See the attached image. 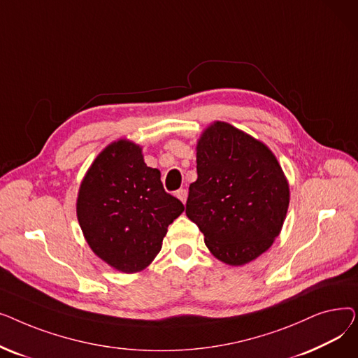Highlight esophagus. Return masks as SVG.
I'll return each mask as SVG.
<instances>
[{"mask_svg": "<svg viewBox=\"0 0 358 358\" xmlns=\"http://www.w3.org/2000/svg\"><path fill=\"white\" fill-rule=\"evenodd\" d=\"M177 197L185 204V201H187V197H189V193H187V190L185 189H181V190H178L177 192Z\"/></svg>", "mask_w": 358, "mask_h": 358, "instance_id": "obj_1", "label": "esophagus"}]
</instances>
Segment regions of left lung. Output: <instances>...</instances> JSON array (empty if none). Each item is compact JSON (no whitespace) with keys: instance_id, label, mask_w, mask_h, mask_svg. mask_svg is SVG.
Instances as JSON below:
<instances>
[{"instance_id":"1","label":"left lung","mask_w":358,"mask_h":358,"mask_svg":"<svg viewBox=\"0 0 358 358\" xmlns=\"http://www.w3.org/2000/svg\"><path fill=\"white\" fill-rule=\"evenodd\" d=\"M197 180L185 215L209 251L228 266L264 254L287 215L289 181L271 149L227 122H213L196 146Z\"/></svg>"}]
</instances>
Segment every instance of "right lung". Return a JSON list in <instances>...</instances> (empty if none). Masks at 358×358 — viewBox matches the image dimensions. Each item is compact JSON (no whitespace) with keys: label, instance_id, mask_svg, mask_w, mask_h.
<instances>
[{"label":"right lung","instance_id":"right-lung-1","mask_svg":"<svg viewBox=\"0 0 358 358\" xmlns=\"http://www.w3.org/2000/svg\"><path fill=\"white\" fill-rule=\"evenodd\" d=\"M182 212V203L164 190L159 169L148 166L142 146L129 139L101 150L77 197V217L91 251L126 274L155 259L169 223Z\"/></svg>","mask_w":358,"mask_h":358}]
</instances>
